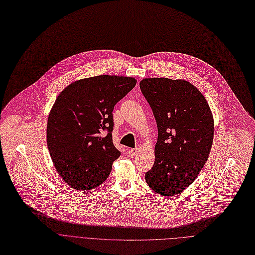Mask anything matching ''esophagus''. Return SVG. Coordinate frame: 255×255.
Instances as JSON below:
<instances>
[{
  "mask_svg": "<svg viewBox=\"0 0 255 255\" xmlns=\"http://www.w3.org/2000/svg\"><path fill=\"white\" fill-rule=\"evenodd\" d=\"M138 151H139V149H138L137 147H136V148H131V149L128 150V154H129L130 156H134V155H137Z\"/></svg>",
  "mask_w": 255,
  "mask_h": 255,
  "instance_id": "esophagus-1",
  "label": "esophagus"
}]
</instances>
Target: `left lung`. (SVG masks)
Listing matches in <instances>:
<instances>
[{
  "label": "left lung",
  "instance_id": "1",
  "mask_svg": "<svg viewBox=\"0 0 255 255\" xmlns=\"http://www.w3.org/2000/svg\"><path fill=\"white\" fill-rule=\"evenodd\" d=\"M140 89L157 126L155 160L145 180L160 195L174 196L195 180L208 161L213 114L202 93L186 80L143 79Z\"/></svg>",
  "mask_w": 255,
  "mask_h": 255
}]
</instances>
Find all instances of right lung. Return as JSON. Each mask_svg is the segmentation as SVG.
Returning <instances> with one entry per match:
<instances>
[{
	"label": "right lung",
	"mask_w": 255,
	"mask_h": 255,
	"mask_svg": "<svg viewBox=\"0 0 255 255\" xmlns=\"http://www.w3.org/2000/svg\"><path fill=\"white\" fill-rule=\"evenodd\" d=\"M130 77L96 76L60 92L46 126V143L57 172L79 191L108 178L120 152L112 140L114 106L136 86Z\"/></svg>",
	"instance_id": "1"
}]
</instances>
